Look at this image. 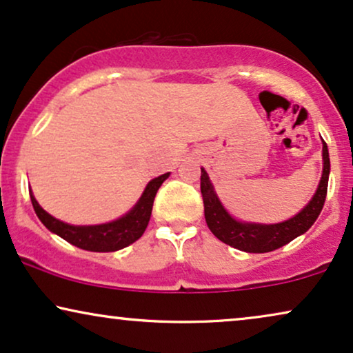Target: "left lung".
<instances>
[{
    "mask_svg": "<svg viewBox=\"0 0 353 353\" xmlns=\"http://www.w3.org/2000/svg\"><path fill=\"white\" fill-rule=\"evenodd\" d=\"M329 172H331V161H329L327 145L323 140V176H321L319 185L313 199L295 216L282 223L264 225V223L239 221L234 216H231L228 210L223 207L220 199H218L215 187L210 181L207 171L202 168L200 190H202L203 197L205 221H207L210 231L231 248L254 254L275 251L300 234L306 233L313 226V223L318 220L321 210L324 207L325 194H327Z\"/></svg>",
    "mask_w": 353,
    "mask_h": 353,
    "instance_id": "left-lung-1",
    "label": "left lung"
}]
</instances>
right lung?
I'll list each match as a JSON object with an SVG mask.
<instances>
[{
    "instance_id": "obj_1",
    "label": "right lung",
    "mask_w": 353,
    "mask_h": 353,
    "mask_svg": "<svg viewBox=\"0 0 353 353\" xmlns=\"http://www.w3.org/2000/svg\"><path fill=\"white\" fill-rule=\"evenodd\" d=\"M168 177L169 172L151 179L148 184H146L141 197L138 199L135 207H133L130 212L125 213L123 216L117 218V220L102 223V225L77 226L57 220V218H53L50 213H47L46 210L40 207L39 202L32 195V190H29V194L39 220L46 225V228L48 231H52V233H55L60 236V238L68 241L73 246L84 249V251L114 252L119 251V249L130 246L132 243H135L137 239L141 238L146 226H148L156 192H158V189Z\"/></svg>"
}]
</instances>
